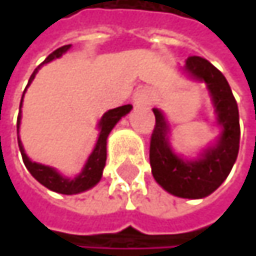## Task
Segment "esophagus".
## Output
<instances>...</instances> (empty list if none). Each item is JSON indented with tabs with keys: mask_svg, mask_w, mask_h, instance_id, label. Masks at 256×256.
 Instances as JSON below:
<instances>
[{
	"mask_svg": "<svg viewBox=\"0 0 256 256\" xmlns=\"http://www.w3.org/2000/svg\"><path fill=\"white\" fill-rule=\"evenodd\" d=\"M154 99V93L151 90H146V88H142V90H138L133 96V100L136 105H145V104H150L151 100Z\"/></svg>",
	"mask_w": 256,
	"mask_h": 256,
	"instance_id": "34e87169",
	"label": "esophagus"
}]
</instances>
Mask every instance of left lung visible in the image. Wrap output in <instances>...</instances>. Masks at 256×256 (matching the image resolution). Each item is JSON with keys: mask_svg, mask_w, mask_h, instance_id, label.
Listing matches in <instances>:
<instances>
[{"mask_svg": "<svg viewBox=\"0 0 256 256\" xmlns=\"http://www.w3.org/2000/svg\"><path fill=\"white\" fill-rule=\"evenodd\" d=\"M185 71L204 81L210 90L222 134L215 148H209L200 160L186 162L174 154L168 142V124L158 110H152L156 126L150 142V164L154 179L170 194L184 198H203L214 192L228 176L238 154V108L228 81L209 60L190 56Z\"/></svg>", "mask_w": 256, "mask_h": 256, "instance_id": "obj_1", "label": "left lung"}]
</instances>
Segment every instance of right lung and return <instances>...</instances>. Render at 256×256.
<instances>
[{"label": "right lung", "instance_id": "obj_1", "mask_svg": "<svg viewBox=\"0 0 256 256\" xmlns=\"http://www.w3.org/2000/svg\"><path fill=\"white\" fill-rule=\"evenodd\" d=\"M71 47V44L68 46H64V47H59L58 50H54L52 54H48V58L42 62H50L56 58H60L68 48ZM41 64V65H42ZM40 65V66H41ZM40 66L35 68V71L32 72V76L29 78V82L35 78L36 71L40 70ZM25 93V92H24ZM20 106H22V100H20ZM132 110V105H123V106H118V108H114V110H110L108 112L104 114V117L100 118V123H99V128H100V133H99V139L96 142V146L93 150V152L90 154L82 172L78 175L77 178L70 179L59 175L54 169L48 168V166H44V164H38V163H34L28 158V156L24 151V146L19 140V136H18V142H19V148H20V154H22V158H24V163H25L26 169L30 172V175L36 179L40 184H42L44 186H47L48 190L52 191H56V192H60V194H78V192H82L92 186H94L100 178H102V170L105 168V162H106V138L110 134V132L112 130V128L117 124V122L124 117L128 111ZM19 122H20V112H19V117H18V130H19Z\"/></svg>", "mask_w": 256, "mask_h": 256}]
</instances>
